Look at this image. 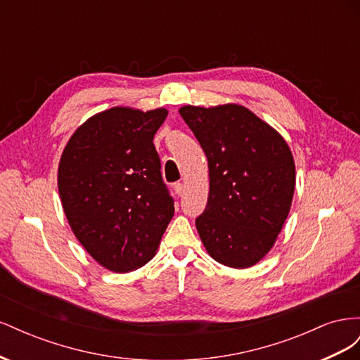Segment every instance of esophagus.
Instances as JSON below:
<instances>
[{"label": "esophagus", "instance_id": "esophagus-1", "mask_svg": "<svg viewBox=\"0 0 360 360\" xmlns=\"http://www.w3.org/2000/svg\"><path fill=\"white\" fill-rule=\"evenodd\" d=\"M174 191H176L179 197H181V195L184 193V184L183 183H176V184H174Z\"/></svg>", "mask_w": 360, "mask_h": 360}]
</instances>
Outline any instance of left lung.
Wrapping results in <instances>:
<instances>
[{
    "label": "left lung",
    "mask_w": 360,
    "mask_h": 360,
    "mask_svg": "<svg viewBox=\"0 0 360 360\" xmlns=\"http://www.w3.org/2000/svg\"><path fill=\"white\" fill-rule=\"evenodd\" d=\"M209 160L210 191L195 221L209 255L248 269L274 248L296 186V165L276 129L237 103L179 110Z\"/></svg>",
    "instance_id": "8db88e82"
}]
</instances>
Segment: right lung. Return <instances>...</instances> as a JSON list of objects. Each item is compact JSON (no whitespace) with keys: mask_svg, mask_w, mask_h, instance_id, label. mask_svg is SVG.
<instances>
[{"mask_svg":"<svg viewBox=\"0 0 360 360\" xmlns=\"http://www.w3.org/2000/svg\"><path fill=\"white\" fill-rule=\"evenodd\" d=\"M167 115L114 106L84 122L63 150L64 214L86 252L115 274L147 264L174 216L153 144Z\"/></svg>","mask_w":360,"mask_h":360,"instance_id":"obj_1","label":"right lung"}]
</instances>
